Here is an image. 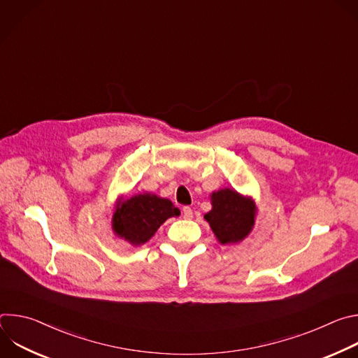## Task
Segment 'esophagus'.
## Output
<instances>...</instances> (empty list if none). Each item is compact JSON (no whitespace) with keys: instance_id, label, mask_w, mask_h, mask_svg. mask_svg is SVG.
Segmentation results:
<instances>
[{"instance_id":"esophagus-1","label":"esophagus","mask_w":358,"mask_h":358,"mask_svg":"<svg viewBox=\"0 0 358 358\" xmlns=\"http://www.w3.org/2000/svg\"><path fill=\"white\" fill-rule=\"evenodd\" d=\"M182 217H184V220H191L192 218V210L189 207H184L182 208Z\"/></svg>"}]
</instances>
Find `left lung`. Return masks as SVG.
<instances>
[{
	"instance_id": "1",
	"label": "left lung",
	"mask_w": 358,
	"mask_h": 358,
	"mask_svg": "<svg viewBox=\"0 0 358 358\" xmlns=\"http://www.w3.org/2000/svg\"><path fill=\"white\" fill-rule=\"evenodd\" d=\"M211 211L203 215L221 245H236L253 229L258 207L252 196L234 188H221L211 195Z\"/></svg>"
}]
</instances>
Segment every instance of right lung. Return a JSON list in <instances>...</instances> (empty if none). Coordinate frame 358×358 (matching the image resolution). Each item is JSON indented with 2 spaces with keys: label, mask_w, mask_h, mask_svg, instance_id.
Returning <instances> with one entry per match:
<instances>
[{
  "label": "right lung",
  "mask_w": 358,
  "mask_h": 358,
  "mask_svg": "<svg viewBox=\"0 0 358 358\" xmlns=\"http://www.w3.org/2000/svg\"><path fill=\"white\" fill-rule=\"evenodd\" d=\"M178 215L180 210L170 199L151 192H138L117 201L112 229L117 238L140 246L155 236L169 218Z\"/></svg>",
  "instance_id": "right-lung-1"
}]
</instances>
